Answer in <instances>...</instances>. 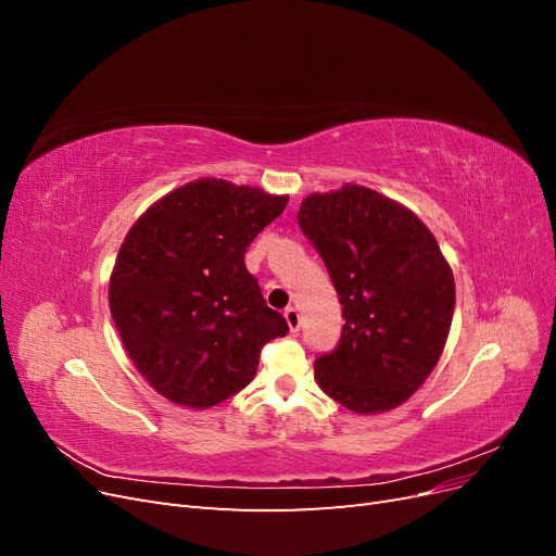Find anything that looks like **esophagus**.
I'll use <instances>...</instances> for the list:
<instances>
[{"mask_svg":"<svg viewBox=\"0 0 556 556\" xmlns=\"http://www.w3.org/2000/svg\"><path fill=\"white\" fill-rule=\"evenodd\" d=\"M285 319H288V325H290L292 331H299V329H301V315H299V311H296L294 306L285 308Z\"/></svg>","mask_w":556,"mask_h":556,"instance_id":"1","label":"esophagus"}]
</instances>
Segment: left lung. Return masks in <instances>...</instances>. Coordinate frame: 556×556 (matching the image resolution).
I'll use <instances>...</instances> for the list:
<instances>
[{
	"label": "left lung",
	"mask_w": 556,
	"mask_h": 556,
	"mask_svg": "<svg viewBox=\"0 0 556 556\" xmlns=\"http://www.w3.org/2000/svg\"><path fill=\"white\" fill-rule=\"evenodd\" d=\"M296 220L343 306L341 341L315 359L323 392L352 413L408 401L447 341L454 278L415 213L362 185L311 194Z\"/></svg>",
	"instance_id": "8db88e82"
}]
</instances>
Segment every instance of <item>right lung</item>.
Wrapping results in <instances>:
<instances>
[{
    "instance_id": "add662e5",
    "label": "right lung",
    "mask_w": 556,
    "mask_h": 556,
    "mask_svg": "<svg viewBox=\"0 0 556 556\" xmlns=\"http://www.w3.org/2000/svg\"><path fill=\"white\" fill-rule=\"evenodd\" d=\"M288 197L201 178L150 206L109 285L127 355L178 406L208 408L255 378L262 348L290 331L266 306L245 250Z\"/></svg>"
}]
</instances>
